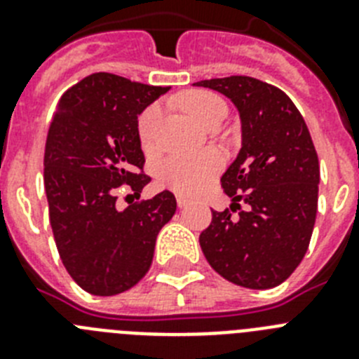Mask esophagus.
<instances>
[{"label": "esophagus", "instance_id": "obj_1", "mask_svg": "<svg viewBox=\"0 0 359 359\" xmlns=\"http://www.w3.org/2000/svg\"><path fill=\"white\" fill-rule=\"evenodd\" d=\"M176 201H177V207L180 208H185L189 205V199L183 198V196H176Z\"/></svg>", "mask_w": 359, "mask_h": 359}]
</instances>
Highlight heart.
<instances>
[{"instance_id": "b5f03b06", "label": "heart", "mask_w": 359, "mask_h": 359, "mask_svg": "<svg viewBox=\"0 0 359 359\" xmlns=\"http://www.w3.org/2000/svg\"><path fill=\"white\" fill-rule=\"evenodd\" d=\"M183 109L196 122L207 128L214 120L224 118L226 104L215 95L207 91H192L182 98ZM161 118L160 106H149L138 118V138L144 151L151 152L156 147L158 123ZM221 169V156L217 152L208 151L199 156H170L158 165V183L165 189L174 190L177 194L192 196L210 182Z\"/></svg>"}]
</instances>
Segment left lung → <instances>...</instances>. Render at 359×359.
Masks as SVG:
<instances>
[{"label": "left lung", "instance_id": "left-lung-1", "mask_svg": "<svg viewBox=\"0 0 359 359\" xmlns=\"http://www.w3.org/2000/svg\"><path fill=\"white\" fill-rule=\"evenodd\" d=\"M196 86L230 98L243 131V147L221 177L231 205L212 210L199 236L203 253L237 286H278L302 262L315 228L320 165L309 129L291 98L259 79L231 75Z\"/></svg>", "mask_w": 359, "mask_h": 359}]
</instances>
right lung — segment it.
Returning <instances> with one entry per match:
<instances>
[{
  "label": "right lung",
  "mask_w": 359,
  "mask_h": 359,
  "mask_svg": "<svg viewBox=\"0 0 359 359\" xmlns=\"http://www.w3.org/2000/svg\"><path fill=\"white\" fill-rule=\"evenodd\" d=\"M167 91L93 73L62 95L52 116L44 149L50 224L66 271L91 294L111 297L138 284L176 212L169 190L116 208L118 187L140 196L151 182L142 172L138 115Z\"/></svg>",
  "instance_id": "1"
}]
</instances>
